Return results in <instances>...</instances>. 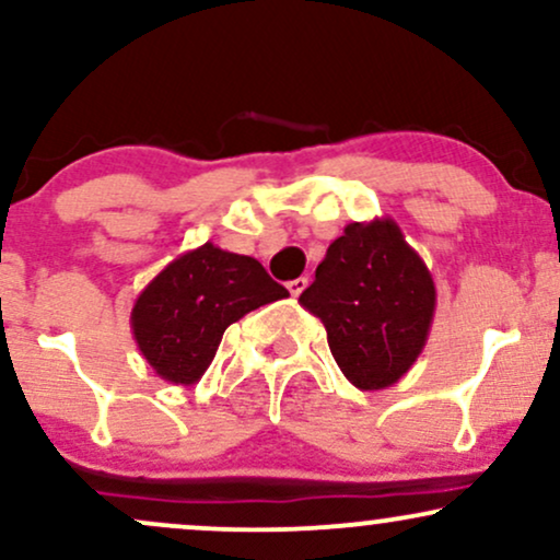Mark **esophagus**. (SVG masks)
I'll list each match as a JSON object with an SVG mask.
<instances>
[{
    "label": "esophagus",
    "mask_w": 560,
    "mask_h": 560,
    "mask_svg": "<svg viewBox=\"0 0 560 560\" xmlns=\"http://www.w3.org/2000/svg\"><path fill=\"white\" fill-rule=\"evenodd\" d=\"M305 287H307L305 276H300V279H292V281H289V284H287L289 294H292V298H300V294L305 292Z\"/></svg>",
    "instance_id": "obj_1"
}]
</instances>
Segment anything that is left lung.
Listing matches in <instances>:
<instances>
[{
  "mask_svg": "<svg viewBox=\"0 0 560 560\" xmlns=\"http://www.w3.org/2000/svg\"><path fill=\"white\" fill-rule=\"evenodd\" d=\"M300 305L326 326L329 350L358 389H387L421 355L436 289L392 218L347 223L326 249Z\"/></svg>",
  "mask_w": 560,
  "mask_h": 560,
  "instance_id": "obj_1",
  "label": "left lung"
}]
</instances>
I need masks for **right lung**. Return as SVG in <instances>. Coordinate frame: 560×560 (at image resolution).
Masks as SVG:
<instances>
[{
  "mask_svg": "<svg viewBox=\"0 0 560 560\" xmlns=\"http://www.w3.org/2000/svg\"><path fill=\"white\" fill-rule=\"evenodd\" d=\"M266 268L215 244L178 255L133 302L131 331L160 378L189 387L213 363L223 331L255 307L284 300Z\"/></svg>",
  "mask_w": 560,
  "mask_h": 560,
  "instance_id": "obj_1",
  "label": "right lung"
}]
</instances>
